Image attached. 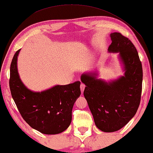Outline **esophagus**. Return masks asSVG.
Segmentation results:
<instances>
[{
  "instance_id": "esophagus-1",
  "label": "esophagus",
  "mask_w": 153,
  "mask_h": 153,
  "mask_svg": "<svg viewBox=\"0 0 153 153\" xmlns=\"http://www.w3.org/2000/svg\"><path fill=\"white\" fill-rule=\"evenodd\" d=\"M85 84L81 83V85H80V90H81L82 93H83L84 90H85Z\"/></svg>"
}]
</instances>
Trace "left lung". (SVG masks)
I'll use <instances>...</instances> for the list:
<instances>
[{
	"instance_id": "obj_1",
	"label": "left lung",
	"mask_w": 153,
	"mask_h": 153,
	"mask_svg": "<svg viewBox=\"0 0 153 153\" xmlns=\"http://www.w3.org/2000/svg\"><path fill=\"white\" fill-rule=\"evenodd\" d=\"M109 53H119L125 74L119 79L107 82L96 78V73L81 76L86 85L84 96L101 131L120 130L134 117L141 101L143 70L138 52L132 42L119 33L110 34Z\"/></svg>"
}]
</instances>
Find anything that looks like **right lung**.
I'll return each instance as SVG.
<instances>
[{
  "label": "right lung",
  "mask_w": 153,
  "mask_h": 153,
  "mask_svg": "<svg viewBox=\"0 0 153 153\" xmlns=\"http://www.w3.org/2000/svg\"><path fill=\"white\" fill-rule=\"evenodd\" d=\"M17 51L10 66V91L21 117L31 128L45 134L64 132L70 126L72 109L80 96V82L56 85L42 92H34L21 82L17 70Z\"/></svg>",
  "instance_id": "1"
}]
</instances>
